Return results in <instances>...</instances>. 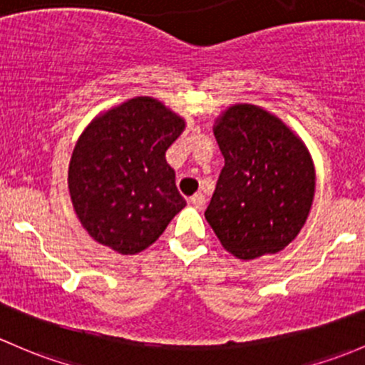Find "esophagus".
Segmentation results:
<instances>
[{"instance_id":"34e87169","label":"esophagus","mask_w":365,"mask_h":365,"mask_svg":"<svg viewBox=\"0 0 365 365\" xmlns=\"http://www.w3.org/2000/svg\"><path fill=\"white\" fill-rule=\"evenodd\" d=\"M190 204L193 205V207H197V209H204V205H205V197L202 193H197V195H193V197L190 198Z\"/></svg>"}]
</instances>
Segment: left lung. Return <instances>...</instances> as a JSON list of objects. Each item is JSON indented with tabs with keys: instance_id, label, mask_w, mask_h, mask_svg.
I'll use <instances>...</instances> for the list:
<instances>
[{
	"instance_id": "left-lung-1",
	"label": "left lung",
	"mask_w": 365,
	"mask_h": 365,
	"mask_svg": "<svg viewBox=\"0 0 365 365\" xmlns=\"http://www.w3.org/2000/svg\"><path fill=\"white\" fill-rule=\"evenodd\" d=\"M212 131L225 167L205 220L221 246L240 260L284 250L313 205L309 149L287 123L253 103L225 108Z\"/></svg>"
}]
</instances>
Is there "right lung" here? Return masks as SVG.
I'll return each instance as SVG.
<instances>
[{
    "label": "right lung",
    "instance_id": "1",
    "mask_svg": "<svg viewBox=\"0 0 365 365\" xmlns=\"http://www.w3.org/2000/svg\"><path fill=\"white\" fill-rule=\"evenodd\" d=\"M186 121L153 96L100 112L78 137L68 190L78 221L96 242L137 255L156 242L186 205L165 160Z\"/></svg>",
    "mask_w": 365,
    "mask_h": 365
}]
</instances>
